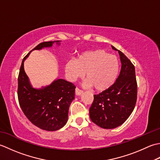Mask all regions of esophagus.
Segmentation results:
<instances>
[{
	"mask_svg": "<svg viewBox=\"0 0 160 160\" xmlns=\"http://www.w3.org/2000/svg\"><path fill=\"white\" fill-rule=\"evenodd\" d=\"M83 93V91L82 90H81V89H80L79 88H76V94L77 95V96H80V95H81Z\"/></svg>",
	"mask_w": 160,
	"mask_h": 160,
	"instance_id": "esophagus-1",
	"label": "esophagus"
}]
</instances>
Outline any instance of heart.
<instances>
[{
	"label": "heart",
	"instance_id": "heart-1",
	"mask_svg": "<svg viewBox=\"0 0 160 160\" xmlns=\"http://www.w3.org/2000/svg\"><path fill=\"white\" fill-rule=\"evenodd\" d=\"M66 73L71 80L81 78L86 72L87 85L98 91L111 87L116 80L120 69L118 58L103 49L87 51L77 60H70L66 64Z\"/></svg>",
	"mask_w": 160,
	"mask_h": 160
}]
</instances>
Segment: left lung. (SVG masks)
<instances>
[{
    "label": "left lung",
    "instance_id": "left-lung-1",
    "mask_svg": "<svg viewBox=\"0 0 160 160\" xmlns=\"http://www.w3.org/2000/svg\"><path fill=\"white\" fill-rule=\"evenodd\" d=\"M118 51L122 67L115 82L108 89L94 95L89 108L91 121L107 129L122 124L133 111L137 101L138 85L135 67L121 51Z\"/></svg>",
    "mask_w": 160,
    "mask_h": 160
}]
</instances>
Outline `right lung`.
<instances>
[{"mask_svg": "<svg viewBox=\"0 0 160 160\" xmlns=\"http://www.w3.org/2000/svg\"><path fill=\"white\" fill-rule=\"evenodd\" d=\"M60 42H43L32 51L51 47L54 42L60 45ZM29 53L22 60L18 78L20 107L28 120L37 127L48 131H57L68 120L69 108L75 98L76 86L65 80L57 79L41 89L33 88L24 70V61Z\"/></svg>", "mask_w": 160, "mask_h": 160, "instance_id": "right-lung-1", "label": "right lung"}]
</instances>
